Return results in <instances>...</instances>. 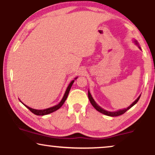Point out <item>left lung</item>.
<instances>
[{
  "mask_svg": "<svg viewBox=\"0 0 155 155\" xmlns=\"http://www.w3.org/2000/svg\"><path fill=\"white\" fill-rule=\"evenodd\" d=\"M134 41H135V44H137V46H139V45H138V43H137V41H136V40H135ZM138 47H139L140 49H141V48L140 47V46H138ZM88 97H89V99H90V103L92 104V105L93 106V107H94L95 108V109L97 110V111H98L99 112H100V113H101V114H105V115L109 116H113V117H114V116H118L122 115V114H124L125 113V112H126L127 111H128V109H130L131 107H133V106H134V105L135 104H136V103L137 102V101H138L139 99H140V96H139L138 97H137V99H136V100H135V101H133V104H131V105L129 106V107H128V108H126V109H124L118 110V111H113V112L106 111V110L103 109L102 108L99 107V106L98 104H97L96 102H95L94 100V99L92 98V95H91L90 92H89V91H88Z\"/></svg>",
  "mask_w": 155,
  "mask_h": 155,
  "instance_id": "1",
  "label": "left lung"
}]
</instances>
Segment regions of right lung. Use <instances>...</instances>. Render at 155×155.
I'll return each mask as SVG.
<instances>
[{
  "mask_svg": "<svg viewBox=\"0 0 155 155\" xmlns=\"http://www.w3.org/2000/svg\"><path fill=\"white\" fill-rule=\"evenodd\" d=\"M77 78H75V80L77 79ZM74 81H75V80H73V81H71V83L69 84L68 87L67 89H66V91H65L64 96H63V97L62 100H61V101H60V103H59L58 104L54 106V107L48 108V109H46L38 110V109H31V108L27 107V105L24 104H23V103H22V104L25 106V107H26L27 108V109H29V111L32 112L33 114H35V115H37V116H44V115H46V114H51V113H52V112H54L55 111H56V110H58V109H60V108H61V107H62L63 104H64V102H65V101L66 100V99H67V97H68V94H69L70 90H71V88L72 85H73ZM21 102H22V101H21Z\"/></svg>",
  "mask_w": 155,
  "mask_h": 155,
  "instance_id": "obj_1",
  "label": "right lung"
}]
</instances>
